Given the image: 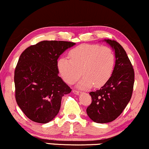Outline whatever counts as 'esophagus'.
I'll list each match as a JSON object with an SVG mask.
<instances>
[{
	"label": "esophagus",
	"instance_id": "esophagus-1",
	"mask_svg": "<svg viewBox=\"0 0 149 149\" xmlns=\"http://www.w3.org/2000/svg\"><path fill=\"white\" fill-rule=\"evenodd\" d=\"M72 92L74 93V94H76V95H79V94L81 93V91H77V90H75V89L72 90Z\"/></svg>",
	"mask_w": 149,
	"mask_h": 149
}]
</instances>
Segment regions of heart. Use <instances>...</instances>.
Masks as SVG:
<instances>
[{
  "label": "heart",
  "mask_w": 149,
  "mask_h": 149,
  "mask_svg": "<svg viewBox=\"0 0 149 149\" xmlns=\"http://www.w3.org/2000/svg\"><path fill=\"white\" fill-rule=\"evenodd\" d=\"M69 58H60L57 62L59 73L68 84H73L80 76L78 86L95 88L104 86L109 80L116 64V56L110 47L84 44L72 49Z\"/></svg>",
  "instance_id": "1"
}]
</instances>
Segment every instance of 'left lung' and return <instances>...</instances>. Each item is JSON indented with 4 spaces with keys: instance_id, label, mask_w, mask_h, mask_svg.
Masks as SVG:
<instances>
[{
    "instance_id": "left-lung-1",
    "label": "left lung",
    "mask_w": 149,
    "mask_h": 149,
    "mask_svg": "<svg viewBox=\"0 0 149 149\" xmlns=\"http://www.w3.org/2000/svg\"><path fill=\"white\" fill-rule=\"evenodd\" d=\"M106 42L115 50L114 70L102 88L89 93L92 102L86 109L89 118L98 123L111 122L121 114L132 97L134 82L133 67L123 47L116 40Z\"/></svg>"
}]
</instances>
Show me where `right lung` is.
I'll return each instance as SVG.
<instances>
[{"mask_svg": "<svg viewBox=\"0 0 149 149\" xmlns=\"http://www.w3.org/2000/svg\"><path fill=\"white\" fill-rule=\"evenodd\" d=\"M75 43L45 40L26 48L15 70V98L29 119L47 123L55 118L61 99L72 89L58 75L57 60Z\"/></svg>", "mask_w": 149, "mask_h": 149, "instance_id": "add662e5", "label": "right lung"}]
</instances>
